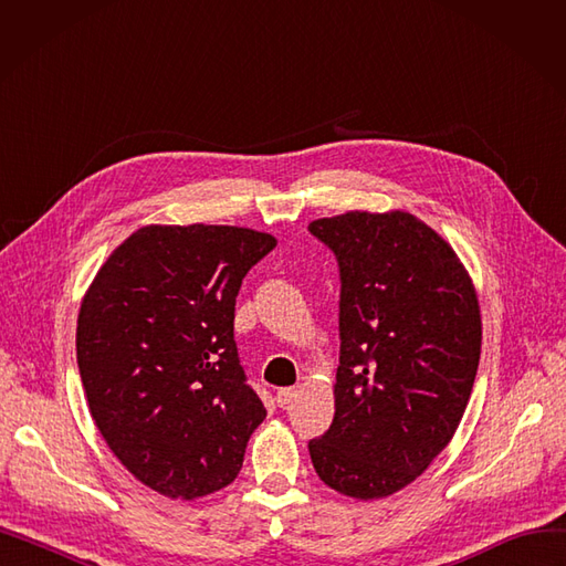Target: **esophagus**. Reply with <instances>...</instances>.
Returning a JSON list of instances; mask_svg holds the SVG:
<instances>
[{
  "mask_svg": "<svg viewBox=\"0 0 566 566\" xmlns=\"http://www.w3.org/2000/svg\"><path fill=\"white\" fill-rule=\"evenodd\" d=\"M301 390H303L301 385H295V388H284V390H280V392H277V397H275L277 406H282V408H284V406H289L295 397L301 395Z\"/></svg>",
  "mask_w": 566,
  "mask_h": 566,
  "instance_id": "esophagus-1",
  "label": "esophagus"
}]
</instances>
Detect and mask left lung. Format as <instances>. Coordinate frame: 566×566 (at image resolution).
Returning a JSON list of instances; mask_svg holds the SVG:
<instances>
[{"instance_id": "left-lung-1", "label": "left lung", "mask_w": 566, "mask_h": 566, "mask_svg": "<svg viewBox=\"0 0 566 566\" xmlns=\"http://www.w3.org/2000/svg\"><path fill=\"white\" fill-rule=\"evenodd\" d=\"M342 275L335 418L310 440L323 484L355 500L412 484L448 448L482 353V314L465 265L406 211L310 222Z\"/></svg>"}]
</instances>
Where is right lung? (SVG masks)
<instances>
[{"mask_svg": "<svg viewBox=\"0 0 566 566\" xmlns=\"http://www.w3.org/2000/svg\"><path fill=\"white\" fill-rule=\"evenodd\" d=\"M275 245L245 227L146 224L84 293L75 346L88 412L114 457L160 495L231 484L265 420L238 363L233 310Z\"/></svg>", "mask_w": 566, "mask_h": 566, "instance_id": "right-lung-1", "label": "right lung"}]
</instances>
